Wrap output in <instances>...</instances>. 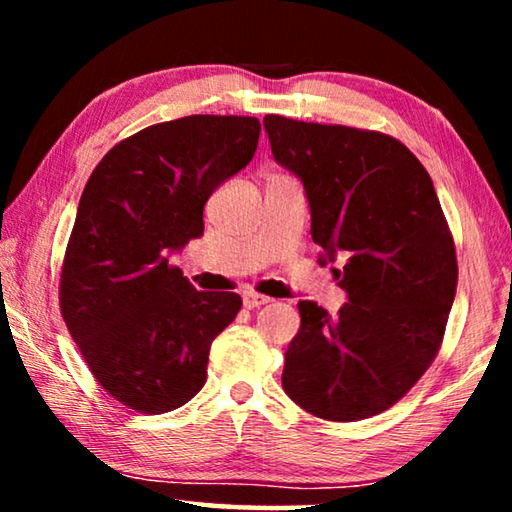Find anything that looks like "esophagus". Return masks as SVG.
Returning a JSON list of instances; mask_svg holds the SVG:
<instances>
[{"instance_id":"1","label":"esophagus","mask_w":512,"mask_h":512,"mask_svg":"<svg viewBox=\"0 0 512 512\" xmlns=\"http://www.w3.org/2000/svg\"><path fill=\"white\" fill-rule=\"evenodd\" d=\"M268 302H271V298L262 296V293H255V291H246L244 293V307L246 309H257V307H262V305H268Z\"/></svg>"}]
</instances>
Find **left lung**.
Masks as SVG:
<instances>
[{"label": "left lung", "mask_w": 512, "mask_h": 512, "mask_svg": "<svg viewBox=\"0 0 512 512\" xmlns=\"http://www.w3.org/2000/svg\"><path fill=\"white\" fill-rule=\"evenodd\" d=\"M264 131L275 162L305 187L318 262L341 259L348 293L336 318L300 302L282 386L316 418H370L429 368L456 296V250L436 189L388 135L280 115H266Z\"/></svg>", "instance_id": "8db88e82"}]
</instances>
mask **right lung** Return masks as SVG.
I'll return each mask as SVG.
<instances>
[{
    "label": "right lung",
    "mask_w": 512,
    "mask_h": 512,
    "mask_svg": "<svg viewBox=\"0 0 512 512\" xmlns=\"http://www.w3.org/2000/svg\"><path fill=\"white\" fill-rule=\"evenodd\" d=\"M255 117L192 115L144 128L106 153L76 210L60 311L92 375L142 413L201 391L210 345L237 293L196 291L169 257L203 235V207L253 160Z\"/></svg>",
    "instance_id": "obj_1"
}]
</instances>
